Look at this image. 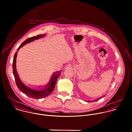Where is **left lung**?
I'll return each mask as SVG.
<instances>
[{
    "label": "left lung",
    "mask_w": 132,
    "mask_h": 132,
    "mask_svg": "<svg viewBox=\"0 0 132 132\" xmlns=\"http://www.w3.org/2000/svg\"><path fill=\"white\" fill-rule=\"evenodd\" d=\"M102 98V97H100V98H99V99H98H98H97V100H94V101H92V102H94V101H97V100H100V98ZM89 102H90V101H89Z\"/></svg>",
    "instance_id": "1"
}]
</instances>
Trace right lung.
Masks as SVG:
<instances>
[{
    "label": "right lung",
    "mask_w": 132,
    "mask_h": 132,
    "mask_svg": "<svg viewBox=\"0 0 132 132\" xmlns=\"http://www.w3.org/2000/svg\"><path fill=\"white\" fill-rule=\"evenodd\" d=\"M45 34L44 35H39L37 36L33 37L31 38H28L26 40H25L24 42H23L19 47L17 50H19L20 48L22 47L23 46H24L25 44H27V43H29L31 42L34 41L35 39H38L39 38H42L44 37ZM17 55V52H16L14 55L13 61V72L14 76L15 82L17 86L19 88V90L22 92L23 94H26L27 96L30 97V98H35V99H39L44 98L46 96H48L49 95L51 94L55 86L57 80L60 74V73H57V74H53V76L51 78V79L48 84L47 86L46 87V88L42 90H36L33 89H31L30 88H29L25 86L20 80L19 78L18 75L17 74V72L16 71V57Z\"/></svg>",
    "instance_id": "1"
}]
</instances>
